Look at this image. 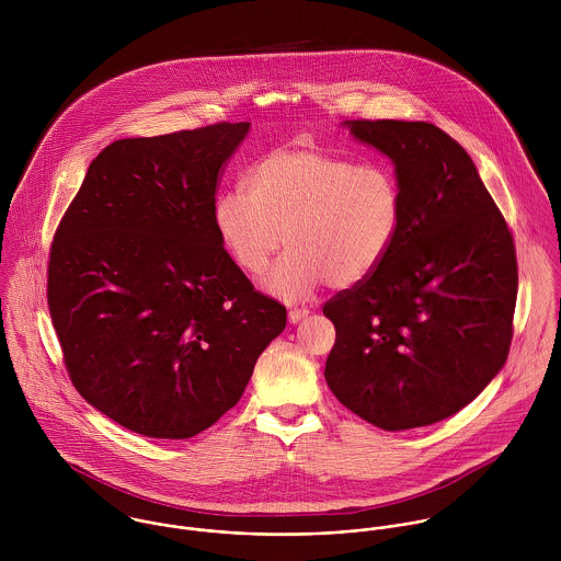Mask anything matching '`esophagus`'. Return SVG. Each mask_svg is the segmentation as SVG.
I'll return each mask as SVG.
<instances>
[{
  "mask_svg": "<svg viewBox=\"0 0 561 561\" xmlns=\"http://www.w3.org/2000/svg\"><path fill=\"white\" fill-rule=\"evenodd\" d=\"M287 318H289V323H298V321L309 318V311L307 309H291Z\"/></svg>",
  "mask_w": 561,
  "mask_h": 561,
  "instance_id": "1",
  "label": "esophagus"
}]
</instances>
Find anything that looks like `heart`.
Masks as SVG:
<instances>
[{
  "label": "heart",
  "mask_w": 561,
  "mask_h": 561,
  "mask_svg": "<svg viewBox=\"0 0 561 561\" xmlns=\"http://www.w3.org/2000/svg\"><path fill=\"white\" fill-rule=\"evenodd\" d=\"M214 225L250 276L261 274L287 240L289 254L263 287L285 302H305L325 280L347 289L385 263L400 233V183L389 168L296 142L256 161L243 190L222 192Z\"/></svg>",
  "instance_id": "1"
}]
</instances>
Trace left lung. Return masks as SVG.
<instances>
[{
    "label": "left lung",
    "instance_id": "obj_1",
    "mask_svg": "<svg viewBox=\"0 0 561 561\" xmlns=\"http://www.w3.org/2000/svg\"><path fill=\"white\" fill-rule=\"evenodd\" d=\"M387 156L401 227L385 263L323 305L336 341L325 382L387 432L432 425L503 369L518 291L512 233L469 153L423 121H345Z\"/></svg>",
    "mask_w": 561,
    "mask_h": 561
}]
</instances>
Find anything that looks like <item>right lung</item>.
I'll list each match as a JSON object with an SVG mask.
<instances>
[{
	"mask_svg": "<svg viewBox=\"0 0 561 561\" xmlns=\"http://www.w3.org/2000/svg\"><path fill=\"white\" fill-rule=\"evenodd\" d=\"M250 123L127 138L92 160L49 254L65 365L118 425L183 440L231 410L287 323L214 225L218 174Z\"/></svg>",
	"mask_w": 561,
	"mask_h": 561,
	"instance_id": "1",
	"label": "right lung"
}]
</instances>
